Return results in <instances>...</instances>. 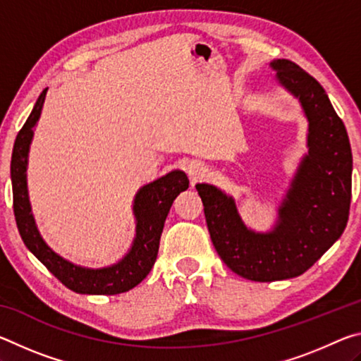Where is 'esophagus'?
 I'll return each instance as SVG.
<instances>
[{
    "label": "esophagus",
    "mask_w": 361,
    "mask_h": 361,
    "mask_svg": "<svg viewBox=\"0 0 361 361\" xmlns=\"http://www.w3.org/2000/svg\"><path fill=\"white\" fill-rule=\"evenodd\" d=\"M186 172L189 175V178H191L192 181H197V180H200L205 175V167H204L202 162L191 161L186 166Z\"/></svg>",
    "instance_id": "esophagus-1"
}]
</instances>
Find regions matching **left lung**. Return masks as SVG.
<instances>
[{
  "instance_id": "left-lung-1",
  "label": "left lung",
  "mask_w": 361,
  "mask_h": 361,
  "mask_svg": "<svg viewBox=\"0 0 361 361\" xmlns=\"http://www.w3.org/2000/svg\"><path fill=\"white\" fill-rule=\"evenodd\" d=\"M279 84L296 97L309 122L307 154L279 207L274 228H247L235 200L199 183L213 247L232 272L255 282L298 277L312 267L347 226L352 197V149L344 122L325 89L286 59L271 62Z\"/></svg>"
}]
</instances>
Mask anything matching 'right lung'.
Here are the masks:
<instances>
[{
    "mask_svg": "<svg viewBox=\"0 0 361 361\" xmlns=\"http://www.w3.org/2000/svg\"><path fill=\"white\" fill-rule=\"evenodd\" d=\"M46 92L47 89L42 90L36 100L33 111L30 113L27 122L17 133L14 149H12L11 180L12 194H14V215L22 240L30 252L66 288L81 293V295H119V293L129 291L142 282L149 274L151 267L154 266L164 223H166L170 207L176 195L189 188L188 176L181 170H172L149 185L140 188L133 199L137 234L129 253L119 262L108 267L89 269L66 261L42 240L39 231L36 228L27 188L30 143H32L36 122L41 116Z\"/></svg>",
    "mask_w": 361,
    "mask_h": 361,
    "instance_id": "add662e5",
    "label": "right lung"
}]
</instances>
